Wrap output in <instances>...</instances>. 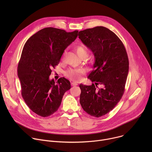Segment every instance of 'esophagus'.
<instances>
[{
    "label": "esophagus",
    "mask_w": 152,
    "mask_h": 152,
    "mask_svg": "<svg viewBox=\"0 0 152 152\" xmlns=\"http://www.w3.org/2000/svg\"><path fill=\"white\" fill-rule=\"evenodd\" d=\"M71 85H72V86H77V83H76V82H72Z\"/></svg>",
    "instance_id": "esophagus-1"
}]
</instances>
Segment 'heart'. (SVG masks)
Wrapping results in <instances>:
<instances>
[{
	"label": "heart",
	"instance_id": "obj_1",
	"mask_svg": "<svg viewBox=\"0 0 152 152\" xmlns=\"http://www.w3.org/2000/svg\"><path fill=\"white\" fill-rule=\"evenodd\" d=\"M76 52L78 56L82 58H86L88 56V52L86 48L83 45H79L76 48ZM65 55V53L63 55V58ZM85 73V70L81 69H69L68 70L66 75L70 79L75 81H78L81 77V75Z\"/></svg>",
	"mask_w": 152,
	"mask_h": 152
}]
</instances>
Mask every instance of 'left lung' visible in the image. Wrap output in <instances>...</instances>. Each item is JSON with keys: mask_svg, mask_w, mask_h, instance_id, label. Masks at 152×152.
Here are the masks:
<instances>
[{"mask_svg": "<svg viewBox=\"0 0 152 152\" xmlns=\"http://www.w3.org/2000/svg\"><path fill=\"white\" fill-rule=\"evenodd\" d=\"M79 38L95 58L88 76L95 85L80 84V103L86 113L100 117L113 110L123 95L129 72L127 54L120 38L105 27L81 31ZM99 84L102 89H97Z\"/></svg>", "mask_w": 152, "mask_h": 152, "instance_id": "1", "label": "left lung"}]
</instances>
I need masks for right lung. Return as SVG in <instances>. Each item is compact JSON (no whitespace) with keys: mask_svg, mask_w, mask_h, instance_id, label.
<instances>
[{"mask_svg":"<svg viewBox=\"0 0 152 152\" xmlns=\"http://www.w3.org/2000/svg\"><path fill=\"white\" fill-rule=\"evenodd\" d=\"M77 33L46 28L31 37L23 47L17 69L21 96L30 109L41 117L55 113L64 93L71 88L67 79L61 77L56 82L49 76Z\"/></svg>","mask_w":152,"mask_h":152,"instance_id":"right-lung-1","label":"right lung"}]
</instances>
